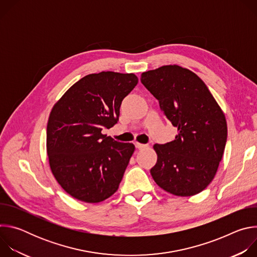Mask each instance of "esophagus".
Returning a JSON list of instances; mask_svg holds the SVG:
<instances>
[{
	"mask_svg": "<svg viewBox=\"0 0 257 257\" xmlns=\"http://www.w3.org/2000/svg\"><path fill=\"white\" fill-rule=\"evenodd\" d=\"M135 146H136V149H138V150H143V149H145L148 145L139 143V142H135Z\"/></svg>",
	"mask_w": 257,
	"mask_h": 257,
	"instance_id": "obj_1",
	"label": "esophagus"
}]
</instances>
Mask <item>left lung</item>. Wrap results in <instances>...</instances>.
<instances>
[{
    "mask_svg": "<svg viewBox=\"0 0 257 257\" xmlns=\"http://www.w3.org/2000/svg\"><path fill=\"white\" fill-rule=\"evenodd\" d=\"M140 80L178 128L175 140L154 145L155 182L177 196L201 192L214 178L225 151L227 121L222 108L195 73L181 66L143 72Z\"/></svg>",
    "mask_w": 257,
    "mask_h": 257,
    "instance_id": "8db88e82",
    "label": "left lung"
}]
</instances>
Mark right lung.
I'll use <instances>...</instances> for the list:
<instances>
[{"mask_svg":"<svg viewBox=\"0 0 257 257\" xmlns=\"http://www.w3.org/2000/svg\"><path fill=\"white\" fill-rule=\"evenodd\" d=\"M137 83L133 73H94L73 84L53 106L47 126L49 164L72 197L97 203L118 190L135 146L101 130L118 122L122 100Z\"/></svg>","mask_w":257,"mask_h":257,"instance_id":"add662e5","label":"right lung"}]
</instances>
